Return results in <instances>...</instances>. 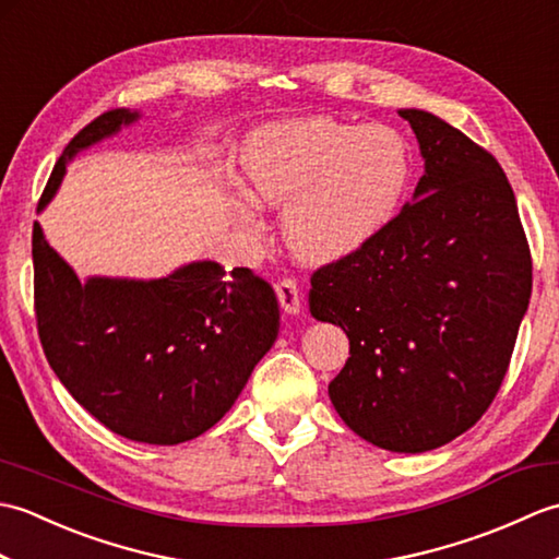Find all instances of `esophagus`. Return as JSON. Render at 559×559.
<instances>
[{
  "instance_id": "obj_1",
  "label": "esophagus",
  "mask_w": 559,
  "mask_h": 559,
  "mask_svg": "<svg viewBox=\"0 0 559 559\" xmlns=\"http://www.w3.org/2000/svg\"><path fill=\"white\" fill-rule=\"evenodd\" d=\"M273 293H276L278 305L286 310L288 314H298L300 307H302V298H300V288L298 283L293 278H281L276 281V286H273Z\"/></svg>"
}]
</instances>
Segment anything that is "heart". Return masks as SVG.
I'll list each match as a JSON object with an SVG mask.
<instances>
[{"label": "heart", "mask_w": 559, "mask_h": 559, "mask_svg": "<svg viewBox=\"0 0 559 559\" xmlns=\"http://www.w3.org/2000/svg\"><path fill=\"white\" fill-rule=\"evenodd\" d=\"M242 175L257 204H286L290 252L329 264L360 252L396 221L413 180V151L389 124L305 117L249 136Z\"/></svg>", "instance_id": "1"}]
</instances>
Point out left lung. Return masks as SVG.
Returning <instances> with one entry per match:
<instances>
[{"mask_svg": "<svg viewBox=\"0 0 559 559\" xmlns=\"http://www.w3.org/2000/svg\"><path fill=\"white\" fill-rule=\"evenodd\" d=\"M399 115L425 158L415 201L374 242L312 273L310 312L350 341L329 384L343 423L374 447L420 454L490 408L531 300L533 261L492 153L430 112Z\"/></svg>", "mask_w": 559, "mask_h": 559, "instance_id": "obj_1", "label": "left lung"}]
</instances>
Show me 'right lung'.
I'll list each match as a JSON object with an SVG mask.
<instances>
[{
  "mask_svg": "<svg viewBox=\"0 0 559 559\" xmlns=\"http://www.w3.org/2000/svg\"><path fill=\"white\" fill-rule=\"evenodd\" d=\"M136 117L115 108L83 127L55 163L38 211L67 158ZM33 302L59 382L108 430L144 444H180L216 425L278 334L276 295L252 269L199 261L160 281L81 286L38 223Z\"/></svg>",
  "mask_w": 559,
  "mask_h": 559,
  "instance_id": "1",
  "label": "right lung"
}]
</instances>
